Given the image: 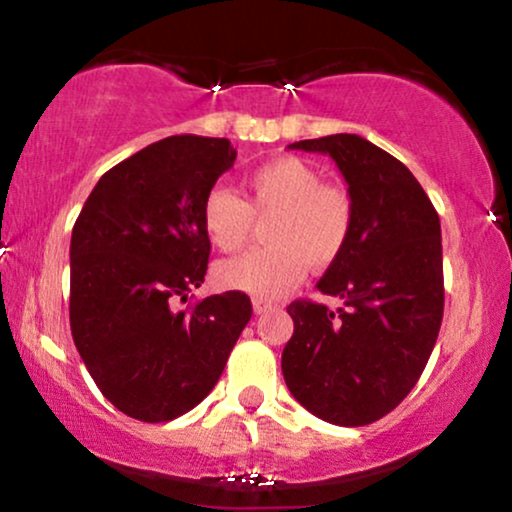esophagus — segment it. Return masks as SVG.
Returning <instances> with one entry per match:
<instances>
[{
    "instance_id": "1",
    "label": "esophagus",
    "mask_w": 512,
    "mask_h": 512,
    "mask_svg": "<svg viewBox=\"0 0 512 512\" xmlns=\"http://www.w3.org/2000/svg\"><path fill=\"white\" fill-rule=\"evenodd\" d=\"M272 308H274V303L272 301H264V298H255V301H252V310H255L257 315L267 313V310H272Z\"/></svg>"
}]
</instances>
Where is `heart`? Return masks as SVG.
<instances>
[{
  "mask_svg": "<svg viewBox=\"0 0 512 512\" xmlns=\"http://www.w3.org/2000/svg\"><path fill=\"white\" fill-rule=\"evenodd\" d=\"M245 197L214 187L202 202V226L214 248L236 252L248 243L255 219L269 248L216 264L223 289L274 298L303 279L305 267L327 269L342 257L354 231V199L322 182L320 170L298 156H279L243 182Z\"/></svg>",
  "mask_w": 512,
  "mask_h": 512,
  "instance_id": "obj_1",
  "label": "heart"
}]
</instances>
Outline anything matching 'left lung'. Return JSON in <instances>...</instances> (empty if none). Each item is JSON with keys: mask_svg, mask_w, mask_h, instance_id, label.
I'll list each match as a JSON object with an SVG mask.
<instances>
[{"mask_svg": "<svg viewBox=\"0 0 512 512\" xmlns=\"http://www.w3.org/2000/svg\"><path fill=\"white\" fill-rule=\"evenodd\" d=\"M327 154L354 199V231L317 289L342 308L293 301L281 354L286 387L317 419L366 426L383 419L424 373L443 322L440 219L411 170L358 134L303 139Z\"/></svg>", "mask_w": 512, "mask_h": 512, "instance_id": "obj_1", "label": "left lung"}]
</instances>
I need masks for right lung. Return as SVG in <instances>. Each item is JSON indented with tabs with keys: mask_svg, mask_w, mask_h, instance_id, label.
Instances as JSON below:
<instances>
[{
	"mask_svg": "<svg viewBox=\"0 0 512 512\" xmlns=\"http://www.w3.org/2000/svg\"><path fill=\"white\" fill-rule=\"evenodd\" d=\"M236 156L228 139H161L110 168L74 223V344L98 390L132 419L161 424L195 409L250 322L240 291L175 308L204 284L202 202Z\"/></svg>",
	"mask_w": 512,
	"mask_h": 512,
	"instance_id": "right-lung-1",
	"label": "right lung"
}]
</instances>
